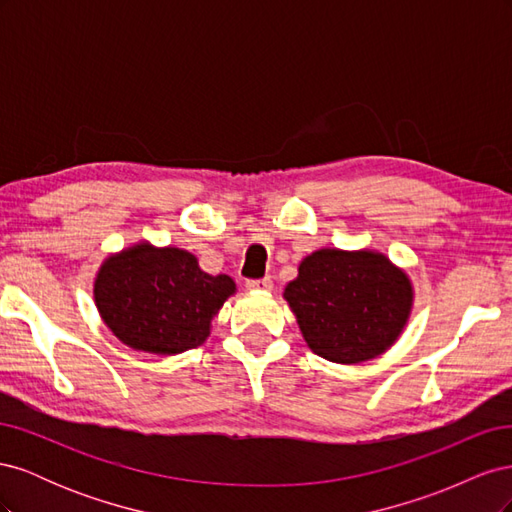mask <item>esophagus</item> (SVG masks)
I'll use <instances>...</instances> for the list:
<instances>
[{
  "instance_id": "34e87169",
  "label": "esophagus",
  "mask_w": 512,
  "mask_h": 512,
  "mask_svg": "<svg viewBox=\"0 0 512 512\" xmlns=\"http://www.w3.org/2000/svg\"><path fill=\"white\" fill-rule=\"evenodd\" d=\"M245 288L247 290H252V292H269V290H273V282H271V277H265V280H250L245 284Z\"/></svg>"
}]
</instances>
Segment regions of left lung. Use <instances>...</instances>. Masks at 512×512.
Masks as SVG:
<instances>
[{
    "label": "left lung",
    "instance_id": "obj_1",
    "mask_svg": "<svg viewBox=\"0 0 512 512\" xmlns=\"http://www.w3.org/2000/svg\"><path fill=\"white\" fill-rule=\"evenodd\" d=\"M307 348L331 363L376 359L404 333L414 305L406 269L378 252L322 247L284 288Z\"/></svg>",
    "mask_w": 512,
    "mask_h": 512
}]
</instances>
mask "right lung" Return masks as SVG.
Here are the masks:
<instances>
[{
	"instance_id": "1",
	"label": "right lung",
	"mask_w": 512,
	"mask_h": 512,
	"mask_svg": "<svg viewBox=\"0 0 512 512\" xmlns=\"http://www.w3.org/2000/svg\"><path fill=\"white\" fill-rule=\"evenodd\" d=\"M235 292L232 277L205 273L192 252L149 241L108 254L94 280L100 318L119 342L160 356L203 346Z\"/></svg>"
}]
</instances>
